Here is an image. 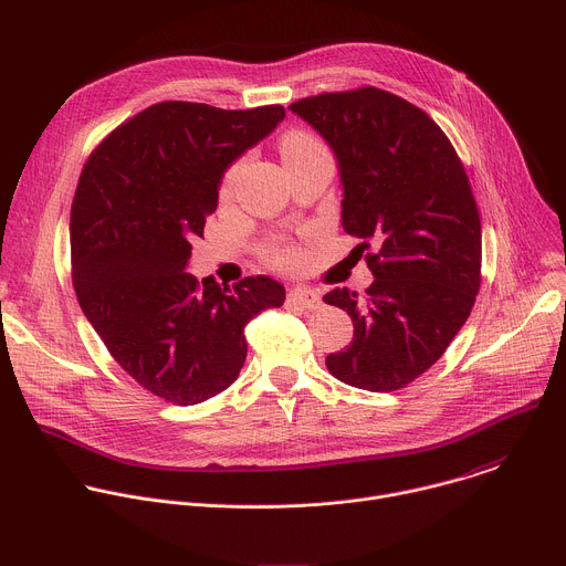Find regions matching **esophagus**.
Masks as SVG:
<instances>
[{
    "label": "esophagus",
    "mask_w": 566,
    "mask_h": 566,
    "mask_svg": "<svg viewBox=\"0 0 566 566\" xmlns=\"http://www.w3.org/2000/svg\"><path fill=\"white\" fill-rule=\"evenodd\" d=\"M289 302L291 304H297L302 308H308V311H315L322 306V300L319 295L313 291V289H306V286H295L289 291Z\"/></svg>",
    "instance_id": "obj_1"
}]
</instances>
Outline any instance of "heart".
I'll use <instances>...</instances> for the list:
<instances>
[{
  "mask_svg": "<svg viewBox=\"0 0 566 566\" xmlns=\"http://www.w3.org/2000/svg\"><path fill=\"white\" fill-rule=\"evenodd\" d=\"M317 147H322L319 140L315 136H311L308 132H302V129H293V132L284 134L282 143H280L284 164H289V160H293V158H297L302 154H308V151H313ZM241 168H244V164H241V160H237V164H232L226 170V175L221 179V197H230L232 195V190L237 186V179L241 175ZM262 255H264V260L271 266L282 269V271H291V269L300 266V262H302L300 251L286 239L269 241V244H264V249H262Z\"/></svg>",
  "mask_w": 566,
  "mask_h": 566,
  "instance_id": "b5f03b06",
  "label": "heart"
}]
</instances>
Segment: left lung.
Wrapping results in <instances>:
<instances>
[{"mask_svg":"<svg viewBox=\"0 0 566 566\" xmlns=\"http://www.w3.org/2000/svg\"><path fill=\"white\" fill-rule=\"evenodd\" d=\"M291 112L336 151L343 228L363 239L356 251L374 275L365 295H325L354 322L327 369L369 391L406 387L443 356L481 284V221L461 158L423 109L376 87L317 94Z\"/></svg>","mask_w":566,"mask_h":566,"instance_id":"left-lung-1","label":"left lung"}]
</instances>
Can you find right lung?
Here are the masks:
<instances>
[{"label":"right lung","instance_id":"right-lung-1","mask_svg":"<svg viewBox=\"0 0 566 566\" xmlns=\"http://www.w3.org/2000/svg\"><path fill=\"white\" fill-rule=\"evenodd\" d=\"M282 118V105L156 103L105 136L80 175L75 297L112 358L175 406L223 391L247 360L249 319L284 304V286L264 275L219 286L186 273L223 170Z\"/></svg>","mask_w":566,"mask_h":566}]
</instances>
